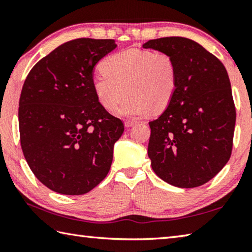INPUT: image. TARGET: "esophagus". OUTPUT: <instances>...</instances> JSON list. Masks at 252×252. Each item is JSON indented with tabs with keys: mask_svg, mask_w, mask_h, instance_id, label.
Instances as JSON below:
<instances>
[{
	"mask_svg": "<svg viewBox=\"0 0 252 252\" xmlns=\"http://www.w3.org/2000/svg\"><path fill=\"white\" fill-rule=\"evenodd\" d=\"M126 126L130 127V126H133L134 125H136V121L135 120H131V119H127V120H126Z\"/></svg>",
	"mask_w": 252,
	"mask_h": 252,
	"instance_id": "34e87169",
	"label": "esophagus"
}]
</instances>
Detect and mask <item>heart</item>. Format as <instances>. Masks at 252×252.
Listing matches in <instances>:
<instances>
[{
  "label": "heart",
  "mask_w": 252,
  "mask_h": 252,
  "mask_svg": "<svg viewBox=\"0 0 252 252\" xmlns=\"http://www.w3.org/2000/svg\"><path fill=\"white\" fill-rule=\"evenodd\" d=\"M101 71L93 76L96 100L105 110L135 117L159 113L171 103L178 87V67L171 55L152 50L127 49L106 57Z\"/></svg>",
  "instance_id": "b5f03b06"
}]
</instances>
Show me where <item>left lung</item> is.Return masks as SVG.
Instances as JSON below:
<instances>
[{
    "mask_svg": "<svg viewBox=\"0 0 252 252\" xmlns=\"http://www.w3.org/2000/svg\"><path fill=\"white\" fill-rule=\"evenodd\" d=\"M143 48L170 54L178 67L173 100L149 122L153 171L174 187L202 186L221 171L232 151L236 108L227 70L187 37H160Z\"/></svg>",
    "mask_w": 252,
    "mask_h": 252,
    "instance_id": "left-lung-1",
    "label": "left lung"
}]
</instances>
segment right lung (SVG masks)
I'll list each match as a JSON object with an SVG mask.
<instances>
[{"instance_id": "obj_1", "label": "right lung", "mask_w": 252, "mask_h": 252, "mask_svg": "<svg viewBox=\"0 0 252 252\" xmlns=\"http://www.w3.org/2000/svg\"><path fill=\"white\" fill-rule=\"evenodd\" d=\"M117 48L114 40L75 39L32 67L19 102L20 141L39 180L69 195L91 191L106 177L125 131L96 100L93 70Z\"/></svg>"}]
</instances>
